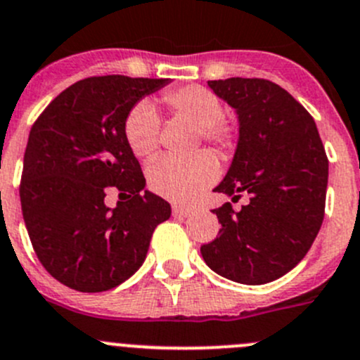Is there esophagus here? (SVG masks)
<instances>
[{"mask_svg":"<svg viewBox=\"0 0 360 360\" xmlns=\"http://www.w3.org/2000/svg\"><path fill=\"white\" fill-rule=\"evenodd\" d=\"M172 212L176 218H186V216H190L193 212V209L184 207V205H172Z\"/></svg>","mask_w":360,"mask_h":360,"instance_id":"esophagus-1","label":"esophagus"}]
</instances>
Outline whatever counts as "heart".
Instances as JSON below:
<instances>
[{"mask_svg": "<svg viewBox=\"0 0 360 360\" xmlns=\"http://www.w3.org/2000/svg\"><path fill=\"white\" fill-rule=\"evenodd\" d=\"M167 105L184 120L198 127L202 141L211 144L221 155L233 148V130L223 121L225 107L212 91L202 86H186L167 91ZM160 116L148 100L139 102L128 112L123 124L124 141L137 158H151L158 149ZM218 174L216 160L209 153L198 151L186 158L162 156L148 167V183L155 193L174 202L193 198L200 190L214 181Z\"/></svg>", "mask_w": 360, "mask_h": 360, "instance_id": "heart-1", "label": "heart"}]
</instances>
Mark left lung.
Segmentation results:
<instances>
[{"instance_id":"obj_1","label":"left lung","mask_w":360,"mask_h":360,"mask_svg":"<svg viewBox=\"0 0 360 360\" xmlns=\"http://www.w3.org/2000/svg\"><path fill=\"white\" fill-rule=\"evenodd\" d=\"M236 110L239 139L218 193L250 204L214 209L221 229L200 253L219 276L264 285L304 258L323 221L329 162L308 110L278 84L232 77L209 80Z\"/></svg>"}]
</instances>
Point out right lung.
I'll return each mask as SVG.
<instances>
[{
    "instance_id": "add662e5",
    "label": "right lung",
    "mask_w": 360,
    "mask_h": 360,
    "mask_svg": "<svg viewBox=\"0 0 360 360\" xmlns=\"http://www.w3.org/2000/svg\"><path fill=\"white\" fill-rule=\"evenodd\" d=\"M170 79L89 77L66 87L33 124L24 153L20 205L47 273L79 292H105L139 271L170 204L146 190L124 141L128 112ZM110 186L129 195L109 208Z\"/></svg>"
}]
</instances>
